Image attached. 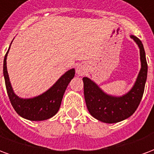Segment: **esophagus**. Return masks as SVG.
Returning <instances> with one entry per match:
<instances>
[{
	"instance_id": "esophagus-1",
	"label": "esophagus",
	"mask_w": 154,
	"mask_h": 154,
	"mask_svg": "<svg viewBox=\"0 0 154 154\" xmlns=\"http://www.w3.org/2000/svg\"><path fill=\"white\" fill-rule=\"evenodd\" d=\"M76 72L78 76H83L86 72V68L83 64H79L76 68Z\"/></svg>"
}]
</instances>
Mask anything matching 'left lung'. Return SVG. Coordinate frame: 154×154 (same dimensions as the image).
<instances>
[{
  "label": "left lung",
  "mask_w": 154,
  "mask_h": 154,
  "mask_svg": "<svg viewBox=\"0 0 154 154\" xmlns=\"http://www.w3.org/2000/svg\"><path fill=\"white\" fill-rule=\"evenodd\" d=\"M139 48L141 68L134 86L121 97L106 93L88 77H83L84 97L88 111L95 119L107 124H113L129 118L135 112L144 91L147 80L148 64L142 42L134 35H130Z\"/></svg>",
  "instance_id": "1"
}]
</instances>
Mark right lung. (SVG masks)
I'll return each mask as SVG.
<instances>
[{
	"label": "right lung",
	"mask_w": 154,
	"mask_h": 154,
	"mask_svg": "<svg viewBox=\"0 0 154 154\" xmlns=\"http://www.w3.org/2000/svg\"><path fill=\"white\" fill-rule=\"evenodd\" d=\"M10 48L4 57L3 75L9 99L16 113L22 118L32 121L45 120L55 116L60 108L61 102L67 85L75 76V69L72 68L67 71L44 93L32 98H21L14 92L7 72L6 58Z\"/></svg>",
	"instance_id": "1"
}]
</instances>
